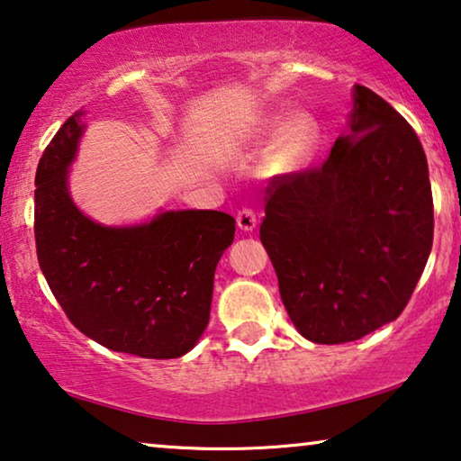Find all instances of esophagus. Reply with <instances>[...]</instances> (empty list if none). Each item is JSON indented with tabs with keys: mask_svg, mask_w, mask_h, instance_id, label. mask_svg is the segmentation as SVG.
<instances>
[{
	"mask_svg": "<svg viewBox=\"0 0 461 461\" xmlns=\"http://www.w3.org/2000/svg\"><path fill=\"white\" fill-rule=\"evenodd\" d=\"M236 223H238V228L242 230V231H252V230L257 228V215H255V211H252V209L238 211Z\"/></svg>",
	"mask_w": 461,
	"mask_h": 461,
	"instance_id": "34e87169",
	"label": "esophagus"
}]
</instances>
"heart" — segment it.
<instances>
[{"instance_id": "1", "label": "heart", "mask_w": 461, "mask_h": 461, "mask_svg": "<svg viewBox=\"0 0 461 461\" xmlns=\"http://www.w3.org/2000/svg\"><path fill=\"white\" fill-rule=\"evenodd\" d=\"M320 122L311 114H298L280 129L271 158H274L276 167L282 173L303 171V168H307L313 163L317 150H320Z\"/></svg>"}]
</instances>
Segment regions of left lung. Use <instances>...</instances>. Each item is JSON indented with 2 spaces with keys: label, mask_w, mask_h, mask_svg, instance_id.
<instances>
[{
  "label": "left lung",
  "mask_w": 461,
  "mask_h": 461,
  "mask_svg": "<svg viewBox=\"0 0 461 461\" xmlns=\"http://www.w3.org/2000/svg\"><path fill=\"white\" fill-rule=\"evenodd\" d=\"M432 231L416 131L378 94L355 86L348 131L326 163L271 179L261 242L294 328L317 345H340L397 320Z\"/></svg>",
  "instance_id": "obj_1"
}]
</instances>
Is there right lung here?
I'll list each match as a JSON object with an SVG mask.
<instances>
[{
  "label": "right lung",
  "mask_w": 461,
  "mask_h": 461,
  "mask_svg": "<svg viewBox=\"0 0 461 461\" xmlns=\"http://www.w3.org/2000/svg\"><path fill=\"white\" fill-rule=\"evenodd\" d=\"M75 113L35 175L37 258L75 328L144 359L192 351L211 315L217 263L236 219L221 211H163L138 225H102L77 209L68 167L86 125Z\"/></svg>",
  "instance_id": "obj_1"
}]
</instances>
